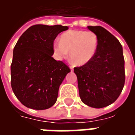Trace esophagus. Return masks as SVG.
I'll use <instances>...</instances> for the list:
<instances>
[{
    "label": "esophagus",
    "mask_w": 135,
    "mask_h": 135,
    "mask_svg": "<svg viewBox=\"0 0 135 135\" xmlns=\"http://www.w3.org/2000/svg\"><path fill=\"white\" fill-rule=\"evenodd\" d=\"M69 68H70L71 71H72L74 69V67H73V66H69Z\"/></svg>",
    "instance_id": "obj_1"
}]
</instances>
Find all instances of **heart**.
Instances as JSON below:
<instances>
[{
    "label": "heart",
    "instance_id": "b5f03b06",
    "mask_svg": "<svg viewBox=\"0 0 135 135\" xmlns=\"http://www.w3.org/2000/svg\"><path fill=\"white\" fill-rule=\"evenodd\" d=\"M98 45V36L94 32L70 30L62 34L60 41L53 42V50L59 60L66 59L70 52L71 60L76 65L83 66L95 57Z\"/></svg>",
    "mask_w": 135,
    "mask_h": 135
}]
</instances>
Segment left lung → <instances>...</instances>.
Listing matches in <instances>:
<instances>
[{
    "instance_id": "left-lung-1",
    "label": "left lung",
    "mask_w": 135,
    "mask_h": 135,
    "mask_svg": "<svg viewBox=\"0 0 135 135\" xmlns=\"http://www.w3.org/2000/svg\"><path fill=\"white\" fill-rule=\"evenodd\" d=\"M99 38L93 60L74 71L78 81L79 97L88 106L101 108L116 101L125 82L124 59L121 43L100 26H88Z\"/></svg>"
}]
</instances>
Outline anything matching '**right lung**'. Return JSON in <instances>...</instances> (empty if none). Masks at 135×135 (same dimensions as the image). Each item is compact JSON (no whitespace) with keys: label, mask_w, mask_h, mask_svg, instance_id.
Returning a JSON list of instances; mask_svg holds the SVG:
<instances>
[{"label":"right lung","mask_w":135,"mask_h":135,"mask_svg":"<svg viewBox=\"0 0 135 135\" xmlns=\"http://www.w3.org/2000/svg\"><path fill=\"white\" fill-rule=\"evenodd\" d=\"M68 29L62 25H33L16 42L11 84L14 95L26 107L45 110L56 103L59 87L71 70L52 57L53 44L57 35Z\"/></svg>","instance_id":"1"}]
</instances>
